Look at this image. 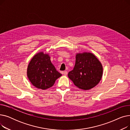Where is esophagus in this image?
Instances as JSON below:
<instances>
[{
    "mask_svg": "<svg viewBox=\"0 0 130 130\" xmlns=\"http://www.w3.org/2000/svg\"><path fill=\"white\" fill-rule=\"evenodd\" d=\"M63 75H64V76H67V71H64V72H63Z\"/></svg>",
    "mask_w": 130,
    "mask_h": 130,
    "instance_id": "obj_1",
    "label": "esophagus"
}]
</instances>
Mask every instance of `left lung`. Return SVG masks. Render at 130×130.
<instances>
[{
  "label": "left lung",
  "instance_id": "obj_1",
  "mask_svg": "<svg viewBox=\"0 0 130 130\" xmlns=\"http://www.w3.org/2000/svg\"><path fill=\"white\" fill-rule=\"evenodd\" d=\"M74 69L68 76L82 90H89L96 86L103 76V66L94 54L90 52L77 53Z\"/></svg>",
  "mask_w": 130,
  "mask_h": 130
}]
</instances>
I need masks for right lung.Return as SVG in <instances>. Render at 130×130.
<instances>
[{
    "instance_id": "add662e5",
    "label": "right lung",
    "mask_w": 130,
    "mask_h": 130,
    "mask_svg": "<svg viewBox=\"0 0 130 130\" xmlns=\"http://www.w3.org/2000/svg\"><path fill=\"white\" fill-rule=\"evenodd\" d=\"M27 75L34 86L45 90L53 86L61 74L52 63L49 54L40 52L30 59L27 66Z\"/></svg>"
}]
</instances>
